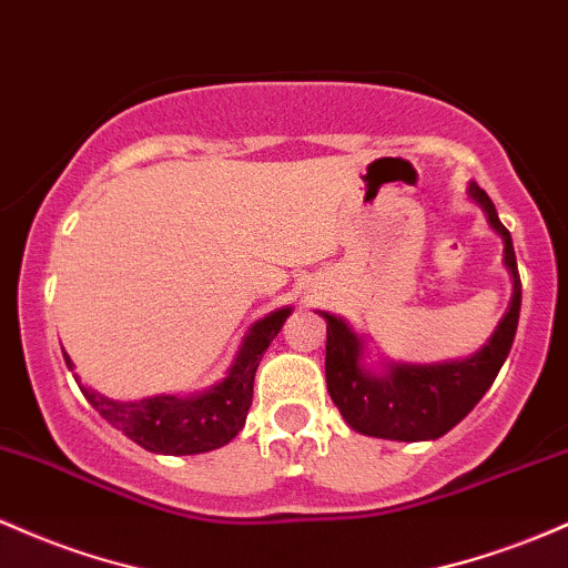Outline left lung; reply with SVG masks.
<instances>
[{"label": "left lung", "mask_w": 568, "mask_h": 568, "mask_svg": "<svg viewBox=\"0 0 568 568\" xmlns=\"http://www.w3.org/2000/svg\"><path fill=\"white\" fill-rule=\"evenodd\" d=\"M471 202L485 213V221L504 242V266L513 280V298L490 334L488 345L475 355L442 364H402L379 361V369L366 366L364 336L353 332L345 317H326V385L328 396L353 432L396 442L439 439L458 426L475 404L494 385V379L513 347L520 317V274H517L513 236L490 202V196L469 183Z\"/></svg>", "instance_id": "1"}]
</instances>
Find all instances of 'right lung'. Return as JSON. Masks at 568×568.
<instances>
[{
  "label": "right lung",
  "mask_w": 568,
  "mask_h": 568,
  "mask_svg": "<svg viewBox=\"0 0 568 568\" xmlns=\"http://www.w3.org/2000/svg\"><path fill=\"white\" fill-rule=\"evenodd\" d=\"M294 310L283 307L255 321L247 334L242 336V345L236 351L232 366L221 383L199 390L191 396L161 394L148 396L140 402H115L102 396L99 390L80 383V390L89 398L110 426L123 432L140 447L161 456H196L229 445L245 426L247 409L253 404V377L261 364V355L272 345L274 336L283 328L285 317ZM70 372L74 369L72 358L64 353Z\"/></svg>",
  "instance_id": "1"
}]
</instances>
